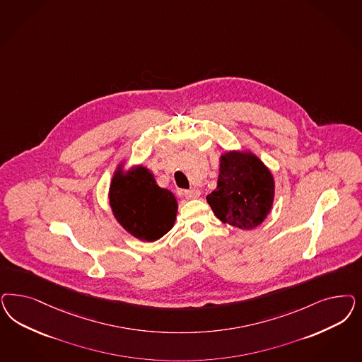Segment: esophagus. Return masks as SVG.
Returning <instances> with one entry per match:
<instances>
[{"label": "esophagus", "mask_w": 362, "mask_h": 362, "mask_svg": "<svg viewBox=\"0 0 362 362\" xmlns=\"http://www.w3.org/2000/svg\"><path fill=\"white\" fill-rule=\"evenodd\" d=\"M199 194H201V193H199V190H197V189H190V190H185V192H184V196H185L187 199H199Z\"/></svg>", "instance_id": "obj_1"}]
</instances>
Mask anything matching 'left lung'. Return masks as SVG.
<instances>
[{
    "mask_svg": "<svg viewBox=\"0 0 362 362\" xmlns=\"http://www.w3.org/2000/svg\"><path fill=\"white\" fill-rule=\"evenodd\" d=\"M274 190V177L255 153L228 151L220 156L217 187L206 201L218 220L252 230L268 217Z\"/></svg>",
    "mask_w": 362,
    "mask_h": 362,
    "instance_id": "left-lung-1",
    "label": "left lung"
}]
</instances>
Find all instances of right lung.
Returning a JSON list of instances; mask_svg holds the SVG:
<instances>
[{
    "instance_id": "1",
    "label": "right lung",
    "mask_w": 362,
    "mask_h": 362,
    "mask_svg": "<svg viewBox=\"0 0 362 362\" xmlns=\"http://www.w3.org/2000/svg\"><path fill=\"white\" fill-rule=\"evenodd\" d=\"M109 205L117 222L134 238L153 243L175 225L178 204L175 194L157 185L151 169L118 168L109 187Z\"/></svg>"
}]
</instances>
